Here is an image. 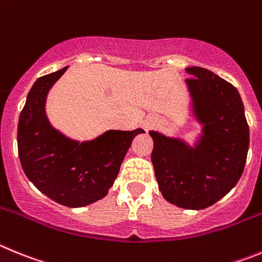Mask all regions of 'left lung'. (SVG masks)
I'll list each match as a JSON object with an SVG mask.
<instances>
[{"label":"left lung","mask_w":262,"mask_h":262,"mask_svg":"<svg viewBox=\"0 0 262 262\" xmlns=\"http://www.w3.org/2000/svg\"><path fill=\"white\" fill-rule=\"evenodd\" d=\"M193 111L204 125L194 148L176 138L150 132L151 162L164 199L183 209L201 210L225 197L244 171L249 126L239 93L204 68H187Z\"/></svg>","instance_id":"obj_1"}]
</instances>
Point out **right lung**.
Instances as JSON below:
<instances>
[{"instance_id":"right-lung-1","label":"right lung","mask_w":262,"mask_h":262,"mask_svg":"<svg viewBox=\"0 0 262 262\" xmlns=\"http://www.w3.org/2000/svg\"><path fill=\"white\" fill-rule=\"evenodd\" d=\"M68 67L40 77L18 122V154L26 176L49 199L81 207L103 199L117 178L136 130H108L89 142L73 141L51 126L46 98Z\"/></svg>"}]
</instances>
